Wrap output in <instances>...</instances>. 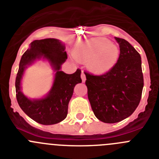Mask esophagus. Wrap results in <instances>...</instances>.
<instances>
[{
  "mask_svg": "<svg viewBox=\"0 0 159 159\" xmlns=\"http://www.w3.org/2000/svg\"><path fill=\"white\" fill-rule=\"evenodd\" d=\"M81 80H82L83 82H84V81H85V80H86V77H85V75H84L83 71H82V72H81Z\"/></svg>",
  "mask_w": 159,
  "mask_h": 159,
  "instance_id": "34e87169",
  "label": "esophagus"
}]
</instances>
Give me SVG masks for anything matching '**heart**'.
Segmentation results:
<instances>
[{
  "mask_svg": "<svg viewBox=\"0 0 159 159\" xmlns=\"http://www.w3.org/2000/svg\"><path fill=\"white\" fill-rule=\"evenodd\" d=\"M75 59L81 63H87V67L96 74H103L111 70L118 62L119 48L107 38H93L74 49Z\"/></svg>",
  "mask_w": 159,
  "mask_h": 159,
  "instance_id": "obj_1",
  "label": "heart"
}]
</instances>
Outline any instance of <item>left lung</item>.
<instances>
[{
	"mask_svg": "<svg viewBox=\"0 0 159 159\" xmlns=\"http://www.w3.org/2000/svg\"><path fill=\"white\" fill-rule=\"evenodd\" d=\"M115 38L120 48L115 66L100 75L84 72L93 113L105 123H116L129 117L140 103L143 87L140 55L127 41Z\"/></svg>",
	"mask_w": 159,
	"mask_h": 159,
	"instance_id": "8db88e82",
	"label": "left lung"
}]
</instances>
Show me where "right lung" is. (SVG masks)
I'll list each match as a JSON object with an SVG mask.
<instances>
[{
	"mask_svg": "<svg viewBox=\"0 0 159 159\" xmlns=\"http://www.w3.org/2000/svg\"><path fill=\"white\" fill-rule=\"evenodd\" d=\"M41 58L48 60L56 72L54 81L44 98L29 99L21 91V78L27 66ZM66 59L64 44L58 39L46 38L31 42L20 59L16 78V99L24 113L40 124L53 125L64 120L75 86L81 83V70L78 69L72 75L60 70Z\"/></svg>",
	"mask_w": 159,
	"mask_h": 159,
	"instance_id": "obj_1",
	"label": "right lung"
}]
</instances>
